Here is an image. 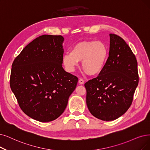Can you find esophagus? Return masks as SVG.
Listing matches in <instances>:
<instances>
[{"mask_svg":"<svg viewBox=\"0 0 150 150\" xmlns=\"http://www.w3.org/2000/svg\"><path fill=\"white\" fill-rule=\"evenodd\" d=\"M79 84H83V83H84V81H83L82 79H80L79 80Z\"/></svg>","mask_w":150,"mask_h":150,"instance_id":"esophagus-1","label":"esophagus"}]
</instances>
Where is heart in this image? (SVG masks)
I'll return each instance as SVG.
<instances>
[{
  "instance_id": "b5f03b06",
  "label": "heart",
  "mask_w": 150,
  "mask_h": 150,
  "mask_svg": "<svg viewBox=\"0 0 150 150\" xmlns=\"http://www.w3.org/2000/svg\"><path fill=\"white\" fill-rule=\"evenodd\" d=\"M108 56L106 45L101 42L82 41L63 57V63L69 71H73L82 62L83 71L91 76L100 74L105 68Z\"/></svg>"
}]
</instances>
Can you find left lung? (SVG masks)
<instances>
[{"label":"left lung","mask_w":150,"mask_h":150,"mask_svg":"<svg viewBox=\"0 0 150 150\" xmlns=\"http://www.w3.org/2000/svg\"><path fill=\"white\" fill-rule=\"evenodd\" d=\"M110 36L109 57L104 69L84 84L89 111L106 121L115 120L127 111L139 83L135 55L122 38L114 34Z\"/></svg>","instance_id":"8db88e82"}]
</instances>
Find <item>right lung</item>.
Segmentation results:
<instances>
[{
    "label": "right lung",
    "instance_id": "right-lung-1",
    "mask_svg": "<svg viewBox=\"0 0 150 150\" xmlns=\"http://www.w3.org/2000/svg\"><path fill=\"white\" fill-rule=\"evenodd\" d=\"M64 38L42 35L14 59L10 84L21 110L40 122H50L64 112L78 79L62 67Z\"/></svg>",
    "mask_w": 150,
    "mask_h": 150
}]
</instances>
